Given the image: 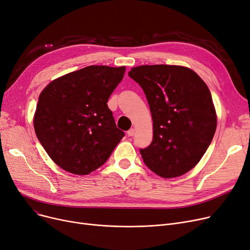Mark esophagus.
Wrapping results in <instances>:
<instances>
[{
	"mask_svg": "<svg viewBox=\"0 0 250 250\" xmlns=\"http://www.w3.org/2000/svg\"><path fill=\"white\" fill-rule=\"evenodd\" d=\"M134 135H135V129L134 128L128 129V131H127V136L128 137H133Z\"/></svg>",
	"mask_w": 250,
	"mask_h": 250,
	"instance_id": "34e87169",
	"label": "esophagus"
}]
</instances>
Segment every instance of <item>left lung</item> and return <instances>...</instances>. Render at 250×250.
I'll use <instances>...</instances> for the list:
<instances>
[{
    "label": "left lung",
    "mask_w": 250,
    "mask_h": 250,
    "mask_svg": "<svg viewBox=\"0 0 250 250\" xmlns=\"http://www.w3.org/2000/svg\"><path fill=\"white\" fill-rule=\"evenodd\" d=\"M128 77L143 89L153 119V140L140 149L144 164L162 178L196 166L216 128L211 94L193 70L176 65H142Z\"/></svg>",
    "instance_id": "left-lung-1"
}]
</instances>
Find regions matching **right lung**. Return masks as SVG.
Instances as JSON below:
<instances>
[{
  "instance_id": "obj_1",
  "label": "right lung",
  "mask_w": 250,
  "mask_h": 250,
  "mask_svg": "<svg viewBox=\"0 0 250 250\" xmlns=\"http://www.w3.org/2000/svg\"><path fill=\"white\" fill-rule=\"evenodd\" d=\"M125 67L91 65L53 81L39 97L36 135L51 159L74 175L103 166L125 133L107 102Z\"/></svg>"
}]
</instances>
